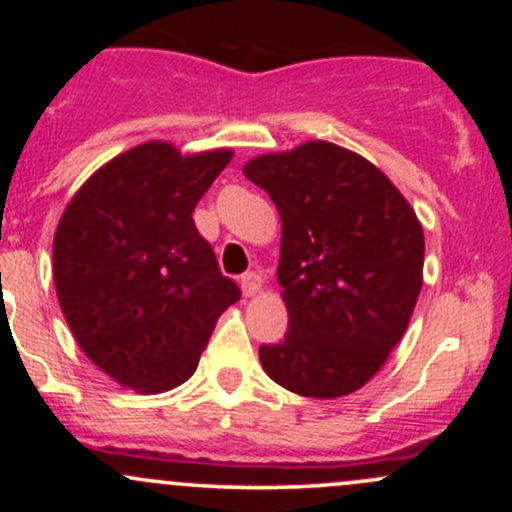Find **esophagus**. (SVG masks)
Returning a JSON list of instances; mask_svg holds the SVG:
<instances>
[{
    "instance_id": "esophagus-1",
    "label": "esophagus",
    "mask_w": 512,
    "mask_h": 512,
    "mask_svg": "<svg viewBox=\"0 0 512 512\" xmlns=\"http://www.w3.org/2000/svg\"><path fill=\"white\" fill-rule=\"evenodd\" d=\"M240 286H243L245 296H255L262 289V276L260 272H245L240 276Z\"/></svg>"
}]
</instances>
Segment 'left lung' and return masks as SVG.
Here are the masks:
<instances>
[{
	"label": "left lung",
	"instance_id": "obj_1",
	"mask_svg": "<svg viewBox=\"0 0 512 512\" xmlns=\"http://www.w3.org/2000/svg\"><path fill=\"white\" fill-rule=\"evenodd\" d=\"M243 173L281 216L289 332L260 346L262 368L296 395H351L407 332L424 272L421 223L373 163L330 142L252 158Z\"/></svg>",
	"mask_w": 512,
	"mask_h": 512
}]
</instances>
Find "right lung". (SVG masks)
<instances>
[{
  "mask_svg": "<svg viewBox=\"0 0 512 512\" xmlns=\"http://www.w3.org/2000/svg\"><path fill=\"white\" fill-rule=\"evenodd\" d=\"M231 151L182 156L149 142L93 173L52 243L62 313L120 385L163 392L195 373L216 320L240 301L192 211Z\"/></svg>",
  "mask_w": 512,
  "mask_h": 512,
  "instance_id": "1",
  "label": "right lung"
}]
</instances>
